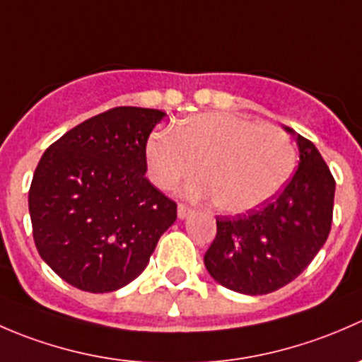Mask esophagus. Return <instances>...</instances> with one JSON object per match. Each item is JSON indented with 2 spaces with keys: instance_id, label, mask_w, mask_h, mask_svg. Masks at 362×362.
I'll list each match as a JSON object with an SVG mask.
<instances>
[{
  "instance_id": "34e87169",
  "label": "esophagus",
  "mask_w": 362,
  "mask_h": 362,
  "mask_svg": "<svg viewBox=\"0 0 362 362\" xmlns=\"http://www.w3.org/2000/svg\"><path fill=\"white\" fill-rule=\"evenodd\" d=\"M177 214H178V218H187L189 215L192 214V208H189L187 204L180 203V204H178V208H177Z\"/></svg>"
}]
</instances>
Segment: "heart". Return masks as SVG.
Segmentation results:
<instances>
[{"mask_svg": "<svg viewBox=\"0 0 362 362\" xmlns=\"http://www.w3.org/2000/svg\"><path fill=\"white\" fill-rule=\"evenodd\" d=\"M148 177L159 189H173L196 177L189 194L214 198L224 214L238 215L272 202L291 178L296 148L289 134L247 117L204 112L175 129L154 131L145 147Z\"/></svg>", "mask_w": 362, "mask_h": 362, "instance_id": "b5f03b06", "label": "heart"}]
</instances>
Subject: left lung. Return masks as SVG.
<instances>
[{"label":"left lung","mask_w":362,"mask_h":362,"mask_svg":"<svg viewBox=\"0 0 362 362\" xmlns=\"http://www.w3.org/2000/svg\"><path fill=\"white\" fill-rule=\"evenodd\" d=\"M286 131L299 148L293 178L259 210L217 217V235L204 254L208 273L236 293L259 296L287 286L329 236L337 182L315 145Z\"/></svg>","instance_id":"left-lung-1"}]
</instances>
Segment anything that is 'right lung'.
Returning a JSON list of instances; mask_svg holds the SVG:
<instances>
[{
  "label": "right lung",
  "mask_w": 362,
  "mask_h": 362,
  "mask_svg": "<svg viewBox=\"0 0 362 362\" xmlns=\"http://www.w3.org/2000/svg\"><path fill=\"white\" fill-rule=\"evenodd\" d=\"M164 115L112 108L69 129L40 159L29 189L33 238L69 286H127L177 218V203L145 177L147 140Z\"/></svg>",
  "instance_id": "right-lung-1"
}]
</instances>
